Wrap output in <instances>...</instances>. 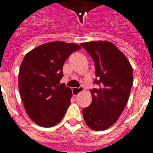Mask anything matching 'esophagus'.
<instances>
[{
    "instance_id": "34e87169",
    "label": "esophagus",
    "mask_w": 153,
    "mask_h": 153,
    "mask_svg": "<svg viewBox=\"0 0 153 153\" xmlns=\"http://www.w3.org/2000/svg\"><path fill=\"white\" fill-rule=\"evenodd\" d=\"M84 91V88L82 87H79V88H72V94H73L74 96H77L80 92L83 91Z\"/></svg>"
}]
</instances>
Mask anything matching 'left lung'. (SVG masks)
<instances>
[{"mask_svg": "<svg viewBox=\"0 0 153 153\" xmlns=\"http://www.w3.org/2000/svg\"><path fill=\"white\" fill-rule=\"evenodd\" d=\"M95 64L99 89L91 91L92 102L82 109L87 126L95 131L111 127L120 117L129 97L133 83L132 68L128 59L108 41L80 44Z\"/></svg>", "mask_w": 153, "mask_h": 153, "instance_id": "8db88e82", "label": "left lung"}]
</instances>
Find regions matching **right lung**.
I'll use <instances>...</instances> for the list:
<instances>
[{"instance_id": "1", "label": "right lung", "mask_w": 153, "mask_h": 153, "mask_svg": "<svg viewBox=\"0 0 153 153\" xmlns=\"http://www.w3.org/2000/svg\"><path fill=\"white\" fill-rule=\"evenodd\" d=\"M81 47L74 43L51 42L27 53L20 66L19 88L29 117L43 127L62 120L70 105L72 91L60 84L65 62Z\"/></svg>"}]
</instances>
